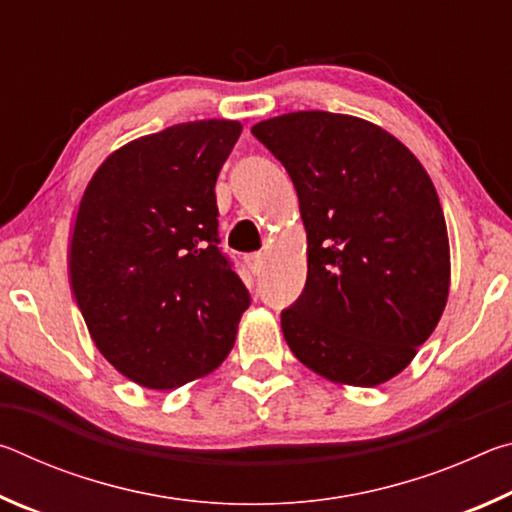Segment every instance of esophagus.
Listing matches in <instances>:
<instances>
[{
  "label": "esophagus",
  "mask_w": 512,
  "mask_h": 512,
  "mask_svg": "<svg viewBox=\"0 0 512 512\" xmlns=\"http://www.w3.org/2000/svg\"><path fill=\"white\" fill-rule=\"evenodd\" d=\"M244 262L248 266V271L253 275H259V271L264 268V255L262 253H250L244 257Z\"/></svg>",
  "instance_id": "esophagus-1"
}]
</instances>
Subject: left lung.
<instances>
[{
    "label": "left lung",
    "mask_w": 512,
    "mask_h": 512,
    "mask_svg": "<svg viewBox=\"0 0 512 512\" xmlns=\"http://www.w3.org/2000/svg\"><path fill=\"white\" fill-rule=\"evenodd\" d=\"M253 135L284 164L307 230V282L282 311L291 352L350 386L402 372L443 316L449 241L418 158L350 115L302 110Z\"/></svg>",
    "instance_id": "obj_1"
}]
</instances>
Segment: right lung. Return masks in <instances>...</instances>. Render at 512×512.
Wrapping results in <instances>:
<instances>
[{"label": "right lung", "instance_id": "obj_1", "mask_svg": "<svg viewBox=\"0 0 512 512\" xmlns=\"http://www.w3.org/2000/svg\"><path fill=\"white\" fill-rule=\"evenodd\" d=\"M241 135L205 119L121 146L76 214L69 277L99 352L121 375L169 391L212 372L250 305L219 248L214 185Z\"/></svg>", "mask_w": 512, "mask_h": 512}]
</instances>
